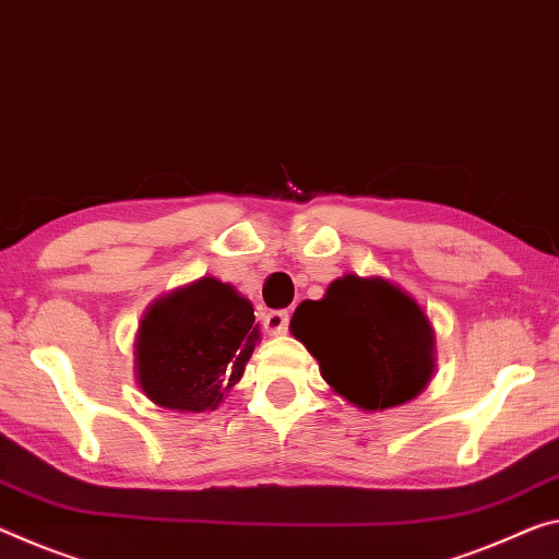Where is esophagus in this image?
Masks as SVG:
<instances>
[{
	"mask_svg": "<svg viewBox=\"0 0 559 559\" xmlns=\"http://www.w3.org/2000/svg\"><path fill=\"white\" fill-rule=\"evenodd\" d=\"M263 328L269 335H286L288 333V311H273L263 318Z\"/></svg>",
	"mask_w": 559,
	"mask_h": 559,
	"instance_id": "esophagus-1",
	"label": "esophagus"
}]
</instances>
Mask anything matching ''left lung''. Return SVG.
<instances>
[{
	"label": "left lung",
	"mask_w": 559,
	"mask_h": 559,
	"mask_svg": "<svg viewBox=\"0 0 559 559\" xmlns=\"http://www.w3.org/2000/svg\"><path fill=\"white\" fill-rule=\"evenodd\" d=\"M290 333L318 360L335 395L376 413L418 397L436 373V328L405 288L345 273L321 300H304Z\"/></svg>",
	"instance_id": "1"
}]
</instances>
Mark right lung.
<instances>
[{"mask_svg":"<svg viewBox=\"0 0 559 559\" xmlns=\"http://www.w3.org/2000/svg\"><path fill=\"white\" fill-rule=\"evenodd\" d=\"M259 341L251 300L231 283L203 276L158 296L141 316L136 383L166 411H216Z\"/></svg>","mask_w":559,"mask_h":559,"instance_id":"obj_1","label":"right lung"}]
</instances>
